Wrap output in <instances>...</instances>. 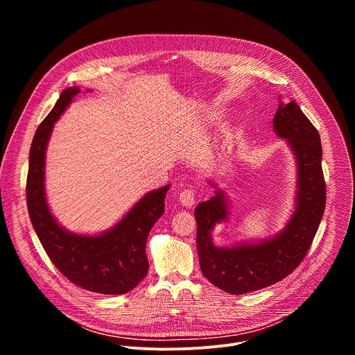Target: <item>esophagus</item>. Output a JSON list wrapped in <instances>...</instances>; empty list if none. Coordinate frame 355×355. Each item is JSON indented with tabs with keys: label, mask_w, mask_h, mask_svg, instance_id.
Listing matches in <instances>:
<instances>
[{
	"label": "esophagus",
	"mask_w": 355,
	"mask_h": 355,
	"mask_svg": "<svg viewBox=\"0 0 355 355\" xmlns=\"http://www.w3.org/2000/svg\"><path fill=\"white\" fill-rule=\"evenodd\" d=\"M178 199H180V202H181L184 207H187V208L192 207L195 204V189L192 187L184 188L180 192V198Z\"/></svg>",
	"instance_id": "34e87169"
}]
</instances>
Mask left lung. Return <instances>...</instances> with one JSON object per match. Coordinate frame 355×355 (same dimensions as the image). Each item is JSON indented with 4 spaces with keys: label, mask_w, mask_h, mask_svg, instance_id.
<instances>
[{
    "label": "left lung",
    "mask_w": 355,
    "mask_h": 355,
    "mask_svg": "<svg viewBox=\"0 0 355 355\" xmlns=\"http://www.w3.org/2000/svg\"><path fill=\"white\" fill-rule=\"evenodd\" d=\"M272 123L277 136L286 139L297 166L296 207L286 226L259 243L216 247L212 230L229 215L225 193L216 189L195 208L200 271L215 286L233 295L267 288L289 275L305 259L326 207L319 132L295 101L279 104Z\"/></svg>",
    "instance_id": "8db88e82"
}]
</instances>
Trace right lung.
Returning <instances> with one entry per match:
<instances>
[{
  "label": "right lung",
  "mask_w": 355,
  "mask_h": 355,
  "mask_svg": "<svg viewBox=\"0 0 355 355\" xmlns=\"http://www.w3.org/2000/svg\"><path fill=\"white\" fill-rule=\"evenodd\" d=\"M78 92L77 87L66 88L33 136L26 180L28 212L49 259L67 279L91 292L122 295L147 274V236L164 214L170 185L147 192L121 222L96 236L70 233L56 222L46 202L44 155L55 122Z\"/></svg>",
  "instance_id": "add662e5"
}]
</instances>
